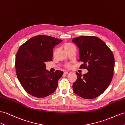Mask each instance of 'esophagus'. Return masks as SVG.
<instances>
[{
	"instance_id": "obj_1",
	"label": "esophagus",
	"mask_w": 125,
	"mask_h": 125,
	"mask_svg": "<svg viewBox=\"0 0 125 125\" xmlns=\"http://www.w3.org/2000/svg\"><path fill=\"white\" fill-rule=\"evenodd\" d=\"M71 73V72H68V71H65L64 72V74L66 75H69Z\"/></svg>"
}]
</instances>
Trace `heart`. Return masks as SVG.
Returning a JSON list of instances; mask_svg holds the SVG:
<instances>
[{
  "label": "heart",
  "instance_id": "heart-1",
  "mask_svg": "<svg viewBox=\"0 0 125 125\" xmlns=\"http://www.w3.org/2000/svg\"><path fill=\"white\" fill-rule=\"evenodd\" d=\"M73 44H71V43H65L64 45H63V47H64L65 49L66 50H67V49H68L69 48H71L72 46H73ZM69 65H66V67H69Z\"/></svg>",
  "mask_w": 125,
  "mask_h": 125
}]
</instances>
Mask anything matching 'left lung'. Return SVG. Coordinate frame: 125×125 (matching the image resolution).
I'll list each match as a JSON object with an SVG mask.
<instances>
[{
    "label": "left lung",
    "mask_w": 125,
    "mask_h": 125,
    "mask_svg": "<svg viewBox=\"0 0 125 125\" xmlns=\"http://www.w3.org/2000/svg\"><path fill=\"white\" fill-rule=\"evenodd\" d=\"M79 49L80 68H86L87 74L78 73L73 84L75 94L82 98H95L110 84L114 74L115 59L111 50L102 40L93 36H82L72 40Z\"/></svg>",
    "instance_id": "left-lung-1"
}]
</instances>
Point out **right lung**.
<instances>
[{
  "label": "right lung",
  "instance_id": "obj_1",
  "mask_svg": "<svg viewBox=\"0 0 125 125\" xmlns=\"http://www.w3.org/2000/svg\"><path fill=\"white\" fill-rule=\"evenodd\" d=\"M62 41L50 36L38 35L28 40L17 51L15 68L21 84L33 96L42 98L53 93L63 72L50 73L45 62L52 60L53 49Z\"/></svg>",
  "mask_w": 125,
  "mask_h": 125
}]
</instances>
